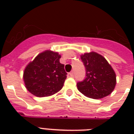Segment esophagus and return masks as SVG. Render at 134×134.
Returning a JSON list of instances; mask_svg holds the SVG:
<instances>
[{"label": "esophagus", "mask_w": 134, "mask_h": 134, "mask_svg": "<svg viewBox=\"0 0 134 134\" xmlns=\"http://www.w3.org/2000/svg\"><path fill=\"white\" fill-rule=\"evenodd\" d=\"M69 76H71V77H73L74 76V71H71L70 73L69 74Z\"/></svg>", "instance_id": "1"}]
</instances>
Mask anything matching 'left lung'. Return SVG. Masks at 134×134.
<instances>
[{
	"label": "left lung",
	"instance_id": "8db88e82",
	"mask_svg": "<svg viewBox=\"0 0 134 134\" xmlns=\"http://www.w3.org/2000/svg\"><path fill=\"white\" fill-rule=\"evenodd\" d=\"M86 70V77L77 83L80 92L92 99H102L109 95L116 85V74L106 58L97 53L81 55Z\"/></svg>",
	"mask_w": 134,
	"mask_h": 134
}]
</instances>
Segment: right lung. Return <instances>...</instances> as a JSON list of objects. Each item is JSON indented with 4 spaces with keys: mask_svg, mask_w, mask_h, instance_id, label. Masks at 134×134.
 I'll return each mask as SVG.
<instances>
[{
    "mask_svg": "<svg viewBox=\"0 0 134 134\" xmlns=\"http://www.w3.org/2000/svg\"><path fill=\"white\" fill-rule=\"evenodd\" d=\"M58 52L46 50L26 65L23 79L29 92L38 97L51 96L63 87L67 78L65 65L60 63Z\"/></svg>",
    "mask_w": 134,
    "mask_h": 134,
    "instance_id": "obj_1",
    "label": "right lung"
}]
</instances>
